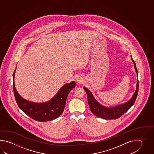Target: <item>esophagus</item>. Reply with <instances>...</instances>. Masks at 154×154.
<instances>
[{
  "label": "esophagus",
  "mask_w": 154,
  "mask_h": 154,
  "mask_svg": "<svg viewBox=\"0 0 154 154\" xmlns=\"http://www.w3.org/2000/svg\"><path fill=\"white\" fill-rule=\"evenodd\" d=\"M76 81L78 82H82V79H81V78L78 77V78H76Z\"/></svg>",
  "instance_id": "34e87169"
}]
</instances>
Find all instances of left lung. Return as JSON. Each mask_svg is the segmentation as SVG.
I'll list each match as a JSON object with an SVG mask.
<instances>
[{
	"label": "left lung",
	"mask_w": 154,
	"mask_h": 154,
	"mask_svg": "<svg viewBox=\"0 0 154 154\" xmlns=\"http://www.w3.org/2000/svg\"><path fill=\"white\" fill-rule=\"evenodd\" d=\"M133 62L134 63V68L137 72V75L138 77V72H137L135 63L134 60L131 58ZM136 91L134 92L132 97L130 100L125 102L123 104L117 105L114 107H107L103 105H101L97 100L95 99L93 95L92 94L90 91L84 87V89L86 92L88 96V101L90 110L92 113L95 115L96 116L99 118H103L105 119H116L121 117L122 115L128 111L131 107L134 105V102L137 97V93H138V88H139V81L137 79V86H136Z\"/></svg>",
	"instance_id": "obj_1"
}]
</instances>
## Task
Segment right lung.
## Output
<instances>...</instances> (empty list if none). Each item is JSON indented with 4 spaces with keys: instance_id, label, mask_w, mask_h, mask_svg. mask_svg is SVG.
Returning <instances> with one entry per match:
<instances>
[{
    "instance_id": "obj_1",
    "label": "right lung",
    "mask_w": 154,
    "mask_h": 154,
    "mask_svg": "<svg viewBox=\"0 0 154 154\" xmlns=\"http://www.w3.org/2000/svg\"><path fill=\"white\" fill-rule=\"evenodd\" d=\"M15 71L16 70H14L13 75L14 93L17 105L25 113L36 121L41 122L52 121L62 114L67 96L72 88L75 87V82L73 81L63 85L49 101L35 103L23 99L17 91L14 84Z\"/></svg>"
}]
</instances>
